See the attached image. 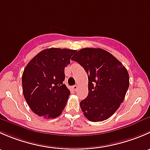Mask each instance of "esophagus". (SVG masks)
Here are the masks:
<instances>
[{"mask_svg":"<svg viewBox=\"0 0 150 150\" xmlns=\"http://www.w3.org/2000/svg\"><path fill=\"white\" fill-rule=\"evenodd\" d=\"M72 88H73L74 91H76L78 90V86H77V85H75V86H72Z\"/></svg>","mask_w":150,"mask_h":150,"instance_id":"obj_1","label":"esophagus"}]
</instances>
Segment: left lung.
Listing matches in <instances>:
<instances>
[{"label":"left lung","mask_w":150,"mask_h":150,"mask_svg":"<svg viewBox=\"0 0 150 150\" xmlns=\"http://www.w3.org/2000/svg\"><path fill=\"white\" fill-rule=\"evenodd\" d=\"M72 60L79 63L88 74V94L80 103L84 116L92 122L107 120L125 99L129 86L126 68L102 48H82Z\"/></svg>","instance_id":"left-lung-1"}]
</instances>
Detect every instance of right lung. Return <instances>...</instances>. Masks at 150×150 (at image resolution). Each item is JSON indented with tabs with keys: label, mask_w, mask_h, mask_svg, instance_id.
Returning a JSON list of instances; mask_svg holds the SVG:
<instances>
[{
	"label": "right lung",
	"mask_w": 150,
	"mask_h": 150,
	"mask_svg": "<svg viewBox=\"0 0 150 150\" xmlns=\"http://www.w3.org/2000/svg\"><path fill=\"white\" fill-rule=\"evenodd\" d=\"M75 50L51 48L33 57L22 74V91L35 114L55 118L65 107L70 91L63 83L64 68L70 63Z\"/></svg>",
	"instance_id": "1"
}]
</instances>
